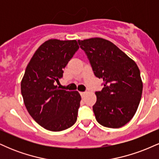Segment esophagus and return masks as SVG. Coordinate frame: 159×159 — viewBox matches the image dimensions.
<instances>
[{
  "label": "esophagus",
  "instance_id": "34e87169",
  "mask_svg": "<svg viewBox=\"0 0 159 159\" xmlns=\"http://www.w3.org/2000/svg\"><path fill=\"white\" fill-rule=\"evenodd\" d=\"M80 94H81V97H82V98H84V96H85L86 93H85V92H81V93H80Z\"/></svg>",
  "mask_w": 159,
  "mask_h": 159
}]
</instances>
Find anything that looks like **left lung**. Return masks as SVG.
Segmentation results:
<instances>
[{
	"label": "left lung",
	"instance_id": "obj_1",
	"mask_svg": "<svg viewBox=\"0 0 159 159\" xmlns=\"http://www.w3.org/2000/svg\"><path fill=\"white\" fill-rule=\"evenodd\" d=\"M78 43L95 75L103 79L104 87L96 93L93 106L96 120L111 129L123 126L135 114L141 98L143 82L138 65L109 40L94 37Z\"/></svg>",
	"mask_w": 159,
	"mask_h": 159
}]
</instances>
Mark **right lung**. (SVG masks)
Here are the masks:
<instances>
[{
    "mask_svg": "<svg viewBox=\"0 0 159 159\" xmlns=\"http://www.w3.org/2000/svg\"><path fill=\"white\" fill-rule=\"evenodd\" d=\"M78 48L75 39L47 40L25 69L21 82L24 103L33 119L47 130H65L77 120L81 100L79 93L61 90L55 84Z\"/></svg>",
    "mask_w": 159,
    "mask_h": 159,
    "instance_id": "right-lung-1",
    "label": "right lung"
}]
</instances>
